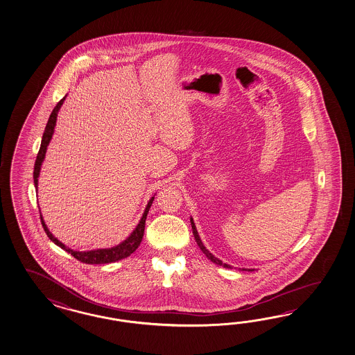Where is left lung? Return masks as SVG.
<instances>
[{"label":"left lung","instance_id":"1","mask_svg":"<svg viewBox=\"0 0 355 355\" xmlns=\"http://www.w3.org/2000/svg\"><path fill=\"white\" fill-rule=\"evenodd\" d=\"M190 222L191 227H192V234H193V237H195V240H196V243H198V246L200 248V250L202 251L204 254H205V257L208 258V259L211 260L213 263H216V266H222V267H225V268H232L230 264H225L223 263L222 260L218 259L216 257H214L210 251L204 246V243L201 241V239H200L199 232H198V230H196V225L193 223V219H192V216H190ZM240 270H246V272H254L255 269L254 268H240Z\"/></svg>","mask_w":355,"mask_h":355}]
</instances>
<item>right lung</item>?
<instances>
[{"label": "right lung", "mask_w": 355, "mask_h": 355, "mask_svg": "<svg viewBox=\"0 0 355 355\" xmlns=\"http://www.w3.org/2000/svg\"><path fill=\"white\" fill-rule=\"evenodd\" d=\"M67 96H64L61 98L60 101L58 103V105L53 107L51 115L49 118V121L46 124V128H44V136H42V141H41V147H40V151H38V155L35 159V172H33V180H35V191L38 189V177L41 173V166L44 163V157H46V151H47V146L50 144V141L52 139V135L55 132V125H56V119H58V114L59 110L61 109V105L64 104ZM155 195L148 200L147 202L146 208L144 210V214L139 219V225H136V228L132 231V234L121 243H118L116 246L113 248H107V249H95V250H87V251H77L73 250L68 248L67 245H64L62 242L59 241L53 234L50 232V230L47 228V225L44 223V216L41 214V222L44 225V232L49 236V239L51 240L55 245H58L59 248H61L62 250L69 252L70 255H73L76 259H78L82 263H86V264H106V263H114V261H118V260L124 259L127 257H130L132 252H135L136 249L139 248V243L142 241V237H144V232H145V223H146V216L148 210L151 208V204L154 201Z\"/></svg>", "instance_id": "right-lung-1"}]
</instances>
